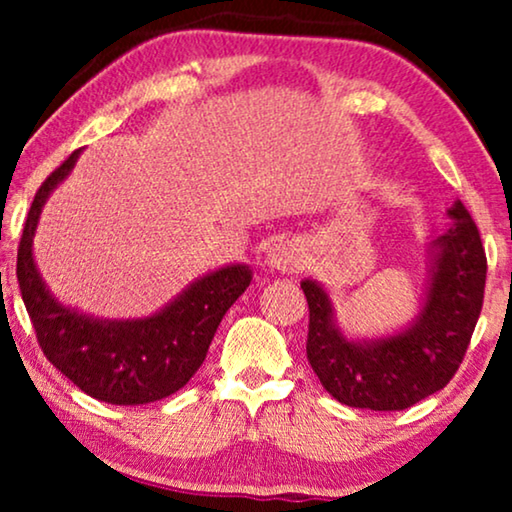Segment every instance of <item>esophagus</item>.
<instances>
[{
  "label": "esophagus",
  "instance_id": "esophagus-1",
  "mask_svg": "<svg viewBox=\"0 0 512 512\" xmlns=\"http://www.w3.org/2000/svg\"><path fill=\"white\" fill-rule=\"evenodd\" d=\"M268 263L275 270L298 272L300 268H303V251H300L296 242H279L270 249Z\"/></svg>",
  "mask_w": 512,
  "mask_h": 512
}]
</instances>
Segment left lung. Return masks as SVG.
<instances>
[{
    "label": "left lung",
    "mask_w": 512,
    "mask_h": 512,
    "mask_svg": "<svg viewBox=\"0 0 512 512\" xmlns=\"http://www.w3.org/2000/svg\"><path fill=\"white\" fill-rule=\"evenodd\" d=\"M436 240L424 310L408 331L375 342H352L333 326L331 300L305 279L310 307L307 361L335 401L349 408L405 410L436 394L464 361L485 298L487 256L480 230L457 200Z\"/></svg>",
    "instance_id": "1"
}]
</instances>
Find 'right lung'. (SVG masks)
<instances>
[{"label": "right lung", "mask_w": 512, "mask_h": 512, "mask_svg": "<svg viewBox=\"0 0 512 512\" xmlns=\"http://www.w3.org/2000/svg\"><path fill=\"white\" fill-rule=\"evenodd\" d=\"M81 149L48 174L34 195L18 244V284L41 352L83 394L111 405H144L186 387L205 361L223 314L251 282L247 265L198 279L158 314L135 321L90 319L53 300L32 258L41 207L72 172Z\"/></svg>", "instance_id": "obj_1"}]
</instances>
